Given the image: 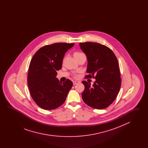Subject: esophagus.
Wrapping results in <instances>:
<instances>
[{"label":"esophagus","instance_id":"esophagus-1","mask_svg":"<svg viewBox=\"0 0 148 148\" xmlns=\"http://www.w3.org/2000/svg\"><path fill=\"white\" fill-rule=\"evenodd\" d=\"M80 82H78V81H74L73 82V85H76L78 84V83H79Z\"/></svg>","mask_w":148,"mask_h":148}]
</instances>
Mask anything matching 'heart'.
<instances>
[{"instance_id":"heart-1","label":"heart","mask_w":148,"mask_h":148,"mask_svg":"<svg viewBox=\"0 0 148 148\" xmlns=\"http://www.w3.org/2000/svg\"><path fill=\"white\" fill-rule=\"evenodd\" d=\"M82 54H83V53H81V52H79V51H75V52L73 53V56H74V57L76 59L77 58L78 56H80V55Z\"/></svg>"}]
</instances>
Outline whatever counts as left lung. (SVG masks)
Segmentation results:
<instances>
[{
  "mask_svg": "<svg viewBox=\"0 0 148 148\" xmlns=\"http://www.w3.org/2000/svg\"><path fill=\"white\" fill-rule=\"evenodd\" d=\"M88 59L85 78L95 79L93 85L83 81L84 90L82 99L88 106L97 109L108 107L119 92L120 78L118 61L113 51L97 42H80Z\"/></svg>",
  "mask_w": 148,
  "mask_h": 148,
  "instance_id": "left-lung-1",
  "label": "left lung"
}]
</instances>
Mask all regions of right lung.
<instances>
[{"instance_id":"obj_1","label":"right lung","mask_w":148,"mask_h":148,"mask_svg":"<svg viewBox=\"0 0 148 148\" xmlns=\"http://www.w3.org/2000/svg\"><path fill=\"white\" fill-rule=\"evenodd\" d=\"M74 43L58 42L45 45L33 56L29 66L28 85L35 103L44 109L53 110L62 106L73 86L66 79L63 83L56 77L62 68L65 53Z\"/></svg>"}]
</instances>
